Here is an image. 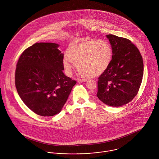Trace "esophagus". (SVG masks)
I'll return each mask as SVG.
<instances>
[{
    "label": "esophagus",
    "mask_w": 159,
    "mask_h": 159,
    "mask_svg": "<svg viewBox=\"0 0 159 159\" xmlns=\"http://www.w3.org/2000/svg\"><path fill=\"white\" fill-rule=\"evenodd\" d=\"M77 82H85L86 79H77Z\"/></svg>",
    "instance_id": "obj_1"
}]
</instances>
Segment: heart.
Listing matches in <instances>:
<instances>
[{
    "mask_svg": "<svg viewBox=\"0 0 159 159\" xmlns=\"http://www.w3.org/2000/svg\"><path fill=\"white\" fill-rule=\"evenodd\" d=\"M63 59L65 73L71 76L75 65L85 78L98 76L109 67L112 59L111 45L105 40L77 39L71 42Z\"/></svg>",
    "mask_w": 159,
    "mask_h": 159,
    "instance_id": "heart-1",
    "label": "heart"
}]
</instances>
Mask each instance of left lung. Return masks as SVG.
Returning <instances> with one entry per match:
<instances>
[{
  "mask_svg": "<svg viewBox=\"0 0 159 159\" xmlns=\"http://www.w3.org/2000/svg\"><path fill=\"white\" fill-rule=\"evenodd\" d=\"M113 56L108 69L98 80L97 96L105 104L118 107L137 95L143 75V62L137 48L127 39L107 35Z\"/></svg>",
  "mask_w": 159,
  "mask_h": 159,
  "instance_id": "obj_1",
  "label": "left lung"
}]
</instances>
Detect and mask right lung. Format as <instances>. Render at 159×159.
Here are the masks:
<instances>
[{
    "instance_id": "right-lung-1",
    "label": "right lung",
    "mask_w": 159,
    "mask_h": 159,
    "mask_svg": "<svg viewBox=\"0 0 159 159\" xmlns=\"http://www.w3.org/2000/svg\"><path fill=\"white\" fill-rule=\"evenodd\" d=\"M54 43H36L17 61L15 84L25 104L41 116L59 114L76 81L63 73V54Z\"/></svg>"
}]
</instances>
